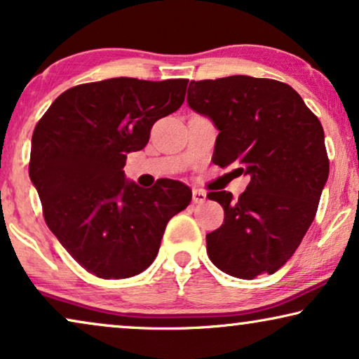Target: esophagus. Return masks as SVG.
<instances>
[{
    "instance_id": "obj_1",
    "label": "esophagus",
    "mask_w": 359,
    "mask_h": 359,
    "mask_svg": "<svg viewBox=\"0 0 359 359\" xmlns=\"http://www.w3.org/2000/svg\"><path fill=\"white\" fill-rule=\"evenodd\" d=\"M208 199V194L201 189H193V203L194 204H203Z\"/></svg>"
}]
</instances>
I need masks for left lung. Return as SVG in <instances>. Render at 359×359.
I'll use <instances>...</instances> for the list:
<instances>
[{
	"instance_id": "8db88e82",
	"label": "left lung",
	"mask_w": 359,
	"mask_h": 359,
	"mask_svg": "<svg viewBox=\"0 0 359 359\" xmlns=\"http://www.w3.org/2000/svg\"><path fill=\"white\" fill-rule=\"evenodd\" d=\"M188 104L217 127L214 163L250 180L238 199L208 194L225 212L205 235L210 262L240 279L273 274L302 242L327 183L320 121L296 90L268 78L191 81Z\"/></svg>"
}]
</instances>
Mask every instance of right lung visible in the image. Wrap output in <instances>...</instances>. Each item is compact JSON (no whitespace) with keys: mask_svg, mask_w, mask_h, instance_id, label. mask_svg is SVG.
<instances>
[{"mask_svg":"<svg viewBox=\"0 0 359 359\" xmlns=\"http://www.w3.org/2000/svg\"><path fill=\"white\" fill-rule=\"evenodd\" d=\"M188 80L111 78L62 93L32 134L29 176L48 229L86 271L135 276L158 253L168 220L191 203L180 181L144 189L126 180L127 154L183 104Z\"/></svg>","mask_w":359,"mask_h":359,"instance_id":"add662e5","label":"right lung"}]
</instances>
